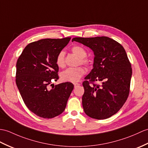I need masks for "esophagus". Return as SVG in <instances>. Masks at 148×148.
I'll return each instance as SVG.
<instances>
[{"label":"esophagus","instance_id":"1","mask_svg":"<svg viewBox=\"0 0 148 148\" xmlns=\"http://www.w3.org/2000/svg\"><path fill=\"white\" fill-rule=\"evenodd\" d=\"M74 87L75 88V87L78 86H79V85H80V84H79V83H74Z\"/></svg>","mask_w":148,"mask_h":148}]
</instances>
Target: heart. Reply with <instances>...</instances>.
I'll return each instance as SVG.
<instances>
[{"label":"heart","instance_id":"obj_1","mask_svg":"<svg viewBox=\"0 0 148 148\" xmlns=\"http://www.w3.org/2000/svg\"><path fill=\"white\" fill-rule=\"evenodd\" d=\"M71 50L75 55L80 58L79 63L87 67L90 66V60L86 58L87 56V52L83 47L77 45L73 47ZM64 58L65 51L62 50L57 54L56 58V62L58 67L62 68L65 66ZM84 73V69L82 67L68 68L60 73V78L62 81L64 82H76L80 79Z\"/></svg>","mask_w":148,"mask_h":148}]
</instances>
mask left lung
<instances>
[{
  "mask_svg": "<svg viewBox=\"0 0 148 148\" xmlns=\"http://www.w3.org/2000/svg\"><path fill=\"white\" fill-rule=\"evenodd\" d=\"M74 41L90 48L95 55L93 69L82 82L84 111L92 119L110 117L122 107L129 94L132 72L126 51L119 43L106 36L75 37Z\"/></svg>",
  "mask_w": 148,
  "mask_h": 148,
  "instance_id": "1",
  "label": "left lung"
}]
</instances>
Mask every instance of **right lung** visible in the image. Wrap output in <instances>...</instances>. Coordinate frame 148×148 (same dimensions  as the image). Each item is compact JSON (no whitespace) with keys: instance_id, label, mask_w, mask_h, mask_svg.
I'll return each mask as SVG.
<instances>
[{"instance_id":"add662e5","label":"right lung","mask_w":148,"mask_h":148,"mask_svg":"<svg viewBox=\"0 0 148 148\" xmlns=\"http://www.w3.org/2000/svg\"><path fill=\"white\" fill-rule=\"evenodd\" d=\"M71 38H47L30 43L17 61L16 82L23 101L31 112L43 119L61 114L73 90L74 85L69 82L49 88L51 81L58 79L56 57Z\"/></svg>"}]
</instances>
